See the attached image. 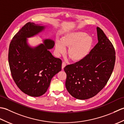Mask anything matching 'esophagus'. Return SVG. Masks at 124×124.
Returning a JSON list of instances; mask_svg holds the SVG:
<instances>
[{"mask_svg": "<svg viewBox=\"0 0 124 124\" xmlns=\"http://www.w3.org/2000/svg\"><path fill=\"white\" fill-rule=\"evenodd\" d=\"M65 65H66V63L65 62H62V69H63L65 67Z\"/></svg>", "mask_w": 124, "mask_h": 124, "instance_id": "esophagus-1", "label": "esophagus"}]
</instances>
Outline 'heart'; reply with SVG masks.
Returning a JSON list of instances; mask_svg holds the SVG:
<instances>
[{
	"label": "heart",
	"instance_id": "heart-1",
	"mask_svg": "<svg viewBox=\"0 0 124 124\" xmlns=\"http://www.w3.org/2000/svg\"><path fill=\"white\" fill-rule=\"evenodd\" d=\"M93 39L85 32H76L68 34L62 38V41L57 40L55 50L59 54H64L65 47H69L68 55L75 61H79L85 59L91 51Z\"/></svg>",
	"mask_w": 124,
	"mask_h": 124
}]
</instances>
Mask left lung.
Masks as SVG:
<instances>
[{"label":"left lung","mask_w":124,"mask_h":124,"mask_svg":"<svg viewBox=\"0 0 124 124\" xmlns=\"http://www.w3.org/2000/svg\"><path fill=\"white\" fill-rule=\"evenodd\" d=\"M96 29L99 41L87 56L64 68L66 88L77 99L86 100L96 95L106 86L114 69V47L103 30Z\"/></svg>","instance_id":"1"}]
</instances>
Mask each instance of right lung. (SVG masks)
<instances>
[{
    "label": "right lung",
    "instance_id": "1",
    "mask_svg": "<svg viewBox=\"0 0 124 124\" xmlns=\"http://www.w3.org/2000/svg\"><path fill=\"white\" fill-rule=\"evenodd\" d=\"M44 27L28 22L13 37L9 46L8 62L12 78L23 93L38 97L45 93L53 77L61 70L62 60L53 56L48 49L54 41L46 39L44 44L32 48L27 37L43 30Z\"/></svg>",
    "mask_w": 124,
    "mask_h": 124
}]
</instances>
